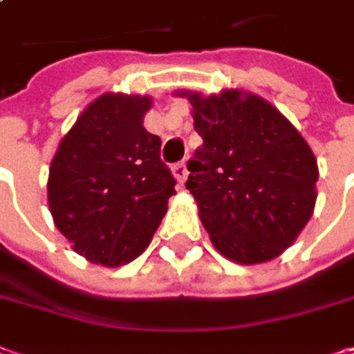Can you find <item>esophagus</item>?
<instances>
[{
    "label": "esophagus",
    "instance_id": "34e87169",
    "mask_svg": "<svg viewBox=\"0 0 354 354\" xmlns=\"http://www.w3.org/2000/svg\"><path fill=\"white\" fill-rule=\"evenodd\" d=\"M172 174H174V178L178 180V184L182 186V184H184V180H186V176H188L186 164H184V162H178V164H174V166H172Z\"/></svg>",
    "mask_w": 354,
    "mask_h": 354
}]
</instances>
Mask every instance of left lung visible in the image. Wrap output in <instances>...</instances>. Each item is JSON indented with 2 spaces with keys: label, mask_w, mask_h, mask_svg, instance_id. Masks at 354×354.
Returning a JSON list of instances; mask_svg holds the SVG:
<instances>
[{
  "label": "left lung",
  "mask_w": 354,
  "mask_h": 354,
  "mask_svg": "<svg viewBox=\"0 0 354 354\" xmlns=\"http://www.w3.org/2000/svg\"><path fill=\"white\" fill-rule=\"evenodd\" d=\"M203 145L186 188L215 250L238 264L281 256L314 215L318 160L281 110L244 90L176 92Z\"/></svg>",
  "instance_id": "left-lung-1"
}]
</instances>
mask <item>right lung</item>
Instances as JSON below:
<instances>
[{
	"label": "right lung",
	"mask_w": 354,
	"mask_h": 354,
	"mask_svg": "<svg viewBox=\"0 0 354 354\" xmlns=\"http://www.w3.org/2000/svg\"><path fill=\"white\" fill-rule=\"evenodd\" d=\"M151 96L106 92L61 139L46 182L55 227L94 264L120 266L149 246L176 180L143 127Z\"/></svg>",
	"instance_id": "obj_1"
}]
</instances>
